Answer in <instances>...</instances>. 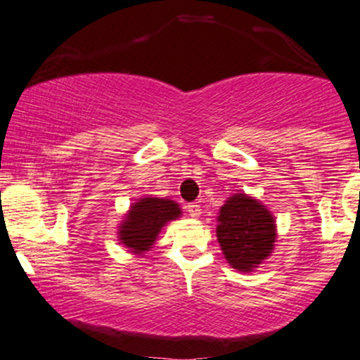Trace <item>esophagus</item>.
<instances>
[{"label":"esophagus","instance_id":"esophagus-1","mask_svg":"<svg viewBox=\"0 0 360 360\" xmlns=\"http://www.w3.org/2000/svg\"><path fill=\"white\" fill-rule=\"evenodd\" d=\"M187 212H188V216L193 217V219H199L200 214H202V209L199 204H191V205H187Z\"/></svg>","mask_w":360,"mask_h":360}]
</instances>
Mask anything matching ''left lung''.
<instances>
[{
  "label": "left lung",
  "instance_id": "8db88e82",
  "mask_svg": "<svg viewBox=\"0 0 360 360\" xmlns=\"http://www.w3.org/2000/svg\"><path fill=\"white\" fill-rule=\"evenodd\" d=\"M216 236L223 255L238 272H253L272 255L277 241L276 217L255 197L233 193L219 209Z\"/></svg>",
  "mask_w": 360,
  "mask_h": 360
}]
</instances>
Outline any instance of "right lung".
Instances as JSON below:
<instances>
[{
  "label": "right lung",
  "mask_w": 360,
  "mask_h": 360,
  "mask_svg": "<svg viewBox=\"0 0 360 360\" xmlns=\"http://www.w3.org/2000/svg\"><path fill=\"white\" fill-rule=\"evenodd\" d=\"M180 216L181 209L175 200L151 195L141 197L129 207L124 221H120L117 229L119 243L126 246L132 255L143 257L153 248L161 229Z\"/></svg>",
  "instance_id": "add662e5"
}]
</instances>
